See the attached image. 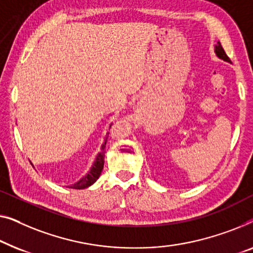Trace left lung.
Segmentation results:
<instances>
[{
	"mask_svg": "<svg viewBox=\"0 0 253 253\" xmlns=\"http://www.w3.org/2000/svg\"><path fill=\"white\" fill-rule=\"evenodd\" d=\"M215 54H216V56L219 57V58H221L223 60H226V62L230 63L229 57L226 55V52H225V50H223L222 45H221V43H220V42H218V44L215 45Z\"/></svg>",
	"mask_w": 253,
	"mask_h": 253,
	"instance_id": "8db88e82",
	"label": "left lung"
}]
</instances>
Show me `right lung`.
Instances as JSON below:
<instances>
[{"mask_svg":"<svg viewBox=\"0 0 253 253\" xmlns=\"http://www.w3.org/2000/svg\"><path fill=\"white\" fill-rule=\"evenodd\" d=\"M110 127H111V126H110ZM106 141H108V137H106L104 140V143H103V145H102L101 152H98L97 157H96L94 164H92V166H91L89 172H88L86 175L83 177V179H80L79 181H78L77 183H74V184H72V186H70V188H73V189H84V188H87V187L91 186V184L98 179L99 175H101V173H102L103 166H104V156H105L104 150H105Z\"/></svg>","mask_w":253,"mask_h":253,"instance_id":"1","label":"right lung"}]
</instances>
